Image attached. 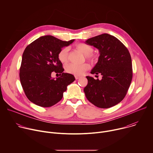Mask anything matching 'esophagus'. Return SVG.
Here are the masks:
<instances>
[{
    "label": "esophagus",
    "mask_w": 153,
    "mask_h": 153,
    "mask_svg": "<svg viewBox=\"0 0 153 153\" xmlns=\"http://www.w3.org/2000/svg\"><path fill=\"white\" fill-rule=\"evenodd\" d=\"M75 76V79H76V80H77V79H79V78H80V76Z\"/></svg>",
    "instance_id": "34e87169"
}]
</instances>
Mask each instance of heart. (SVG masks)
<instances>
[{"mask_svg":"<svg viewBox=\"0 0 153 153\" xmlns=\"http://www.w3.org/2000/svg\"><path fill=\"white\" fill-rule=\"evenodd\" d=\"M76 48L82 52L88 59H93V57L91 53L93 51V48L83 43H80L76 45ZM68 47H65L62 48L58 53V59L62 62L65 63L68 59ZM90 68V65L88 63H83L82 65H78L75 63H69L65 67V70L68 73L74 74L76 76H80L83 74L86 71L89 70Z\"/></svg>","mask_w":153,"mask_h":153,"instance_id":"heart-1","label":"heart"}]
</instances>
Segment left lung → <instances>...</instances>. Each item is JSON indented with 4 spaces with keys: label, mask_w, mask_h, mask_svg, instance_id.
<instances>
[{
    "label": "left lung",
    "mask_w": 153,
    "mask_h": 153,
    "mask_svg": "<svg viewBox=\"0 0 153 153\" xmlns=\"http://www.w3.org/2000/svg\"><path fill=\"white\" fill-rule=\"evenodd\" d=\"M85 43L99 50L98 62L91 73L102 76L100 80L86 77L88 84L83 90L86 97L97 107H112L124 99L132 80L129 51L118 39L106 33L88 39Z\"/></svg>",
    "instance_id": "left-lung-1"
}]
</instances>
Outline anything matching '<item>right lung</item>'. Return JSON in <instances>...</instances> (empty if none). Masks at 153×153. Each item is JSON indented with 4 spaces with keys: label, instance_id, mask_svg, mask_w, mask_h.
<instances>
[{
    "label": "right lung",
    "instance_id": "right-lung-1",
    "mask_svg": "<svg viewBox=\"0 0 153 153\" xmlns=\"http://www.w3.org/2000/svg\"><path fill=\"white\" fill-rule=\"evenodd\" d=\"M74 41H62L52 36L37 39L24 50L20 68V80L27 98L42 107H50L59 102L67 86L75 80L73 74L64 73L58 59L59 51ZM54 72L62 74L56 79Z\"/></svg>",
    "mask_w": 153,
    "mask_h": 153
}]
</instances>
